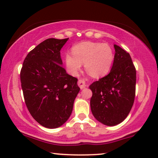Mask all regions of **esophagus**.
I'll use <instances>...</instances> for the list:
<instances>
[{
    "instance_id": "34e87169",
    "label": "esophagus",
    "mask_w": 158,
    "mask_h": 158,
    "mask_svg": "<svg viewBox=\"0 0 158 158\" xmlns=\"http://www.w3.org/2000/svg\"><path fill=\"white\" fill-rule=\"evenodd\" d=\"M78 86L79 87V88H80L81 89H84L85 87V81L82 80V79H80V80L78 81Z\"/></svg>"
}]
</instances>
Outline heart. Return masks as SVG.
<instances>
[{
	"instance_id": "b5f03b06",
	"label": "heart",
	"mask_w": 158,
	"mask_h": 158,
	"mask_svg": "<svg viewBox=\"0 0 158 158\" xmlns=\"http://www.w3.org/2000/svg\"><path fill=\"white\" fill-rule=\"evenodd\" d=\"M72 55L65 56V63L70 74L76 76L85 63L86 71L93 77H101L111 69L114 61L112 49L107 44L85 41L73 46Z\"/></svg>"
}]
</instances>
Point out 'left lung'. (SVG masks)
<instances>
[{
  "label": "left lung",
  "instance_id": "8db88e82",
  "mask_svg": "<svg viewBox=\"0 0 158 158\" xmlns=\"http://www.w3.org/2000/svg\"><path fill=\"white\" fill-rule=\"evenodd\" d=\"M115 55L110 72L89 86L90 108L95 118L108 126L120 123L134 102L136 71L129 53L114 46Z\"/></svg>",
  "mask_w": 158,
  "mask_h": 158
}]
</instances>
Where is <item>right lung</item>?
I'll return each mask as SVG.
<instances>
[{
    "mask_svg": "<svg viewBox=\"0 0 158 158\" xmlns=\"http://www.w3.org/2000/svg\"><path fill=\"white\" fill-rule=\"evenodd\" d=\"M68 39L51 38L27 54L20 71L25 102L40 125L56 128L68 120L79 92L78 79L63 67L60 49Z\"/></svg>",
    "mask_w": 158,
    "mask_h": 158,
    "instance_id": "1",
    "label": "right lung"
}]
</instances>
